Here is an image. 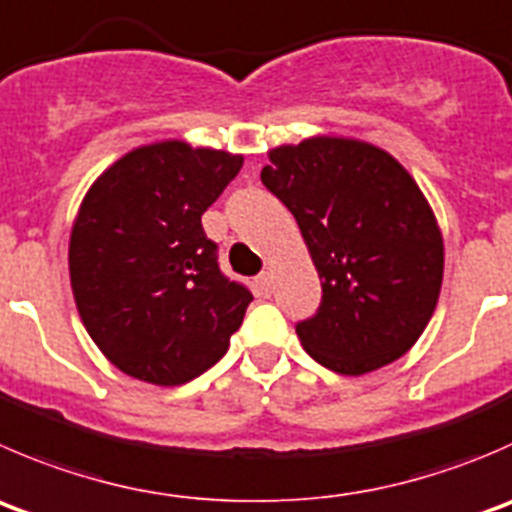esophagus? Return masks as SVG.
Segmentation results:
<instances>
[{"mask_svg": "<svg viewBox=\"0 0 512 512\" xmlns=\"http://www.w3.org/2000/svg\"><path fill=\"white\" fill-rule=\"evenodd\" d=\"M257 287H260L262 295H270V292H272V272H262V275H257Z\"/></svg>", "mask_w": 512, "mask_h": 512, "instance_id": "esophagus-1", "label": "esophagus"}]
</instances>
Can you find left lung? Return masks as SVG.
<instances>
[{"label": "left lung", "instance_id": "obj_1", "mask_svg": "<svg viewBox=\"0 0 512 512\" xmlns=\"http://www.w3.org/2000/svg\"><path fill=\"white\" fill-rule=\"evenodd\" d=\"M262 185L295 215L322 300L295 325L307 355L340 375L398 360L423 335L443 285V235L413 177L367 142L282 145Z\"/></svg>", "mask_w": 512, "mask_h": 512}]
</instances>
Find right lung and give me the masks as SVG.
Returning a JSON list of instances; mask_svg holds the SVG:
<instances>
[{"label": "right lung", "mask_w": 512, "mask_h": 512, "mask_svg": "<svg viewBox=\"0 0 512 512\" xmlns=\"http://www.w3.org/2000/svg\"><path fill=\"white\" fill-rule=\"evenodd\" d=\"M240 167V155L167 140L132 150L89 187L69 237V280L89 337L127 375L185 385L242 325L252 292L222 275L202 230Z\"/></svg>", "instance_id": "1"}]
</instances>
